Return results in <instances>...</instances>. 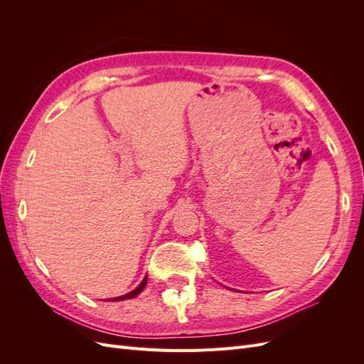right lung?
Returning <instances> with one entry per match:
<instances>
[{
	"label": "right lung",
	"instance_id": "1",
	"mask_svg": "<svg viewBox=\"0 0 364 364\" xmlns=\"http://www.w3.org/2000/svg\"><path fill=\"white\" fill-rule=\"evenodd\" d=\"M146 284H147V274H146V278L142 279V282L138 285V287L134 290V291H130V293H127V294H123V296H118V297H114V299H109V301H124V299H132V297H135V296H138L142 290H144V287H146Z\"/></svg>",
	"mask_w": 364,
	"mask_h": 364
}]
</instances>
